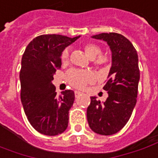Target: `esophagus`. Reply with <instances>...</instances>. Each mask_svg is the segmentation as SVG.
Instances as JSON below:
<instances>
[{
	"mask_svg": "<svg viewBox=\"0 0 158 158\" xmlns=\"http://www.w3.org/2000/svg\"><path fill=\"white\" fill-rule=\"evenodd\" d=\"M74 94H75V97H79L80 95H82L83 93H81V92H79V91H75L74 92Z\"/></svg>",
	"mask_w": 158,
	"mask_h": 158,
	"instance_id": "34e87169",
	"label": "esophagus"
}]
</instances>
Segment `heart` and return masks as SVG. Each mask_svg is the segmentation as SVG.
I'll return each mask as SVG.
<instances>
[{"label": "heart", "mask_w": 158, "mask_h": 158, "mask_svg": "<svg viewBox=\"0 0 158 158\" xmlns=\"http://www.w3.org/2000/svg\"><path fill=\"white\" fill-rule=\"evenodd\" d=\"M84 50L90 59H94L100 54L101 48H99L96 44L93 43H87L84 46ZM69 59V51L68 49H65L61 53V61L63 63L67 62ZM109 62V58L106 56H98L95 60L94 63L95 65L99 67H105ZM93 79V75L92 73L88 71L81 70H73L69 72L67 74V80L71 85L76 88H83L85 85L92 81Z\"/></svg>", "instance_id": "heart-1"}]
</instances>
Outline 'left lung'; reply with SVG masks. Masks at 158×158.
<instances>
[{"label":"left lung","instance_id":"left-lung-1","mask_svg":"<svg viewBox=\"0 0 158 158\" xmlns=\"http://www.w3.org/2000/svg\"><path fill=\"white\" fill-rule=\"evenodd\" d=\"M92 38L107 43L111 52V66L104 86L108 98L105 102L91 97L86 110L90 128L99 135L109 136L119 131L130 119L137 103L140 73L138 52L122 34L102 33Z\"/></svg>","mask_w":158,"mask_h":158}]
</instances>
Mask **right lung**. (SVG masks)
<instances>
[{"mask_svg": "<svg viewBox=\"0 0 158 158\" xmlns=\"http://www.w3.org/2000/svg\"><path fill=\"white\" fill-rule=\"evenodd\" d=\"M80 36L69 38L60 34H43L27 45L21 59L20 99L25 114L37 131L47 136L64 132L74 93L65 90L57 96L52 83L61 66V53Z\"/></svg>", "mask_w": 158, "mask_h": 158, "instance_id": "1", "label": "right lung"}]
</instances>
